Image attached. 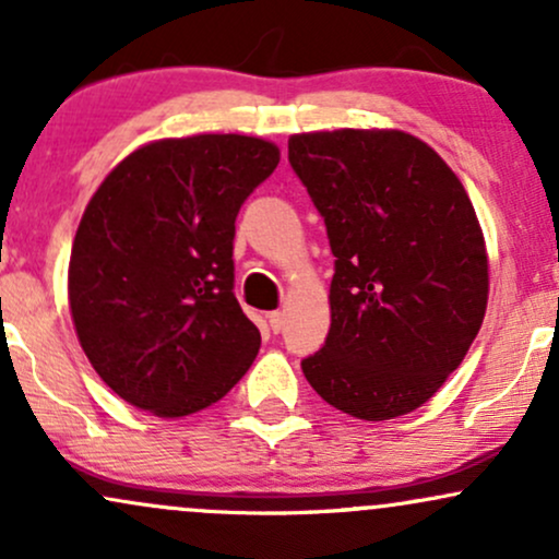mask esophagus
<instances>
[{
	"mask_svg": "<svg viewBox=\"0 0 559 559\" xmlns=\"http://www.w3.org/2000/svg\"><path fill=\"white\" fill-rule=\"evenodd\" d=\"M267 323H271L273 333H278L281 329H284V323H286L284 312H271V316H267Z\"/></svg>",
	"mask_w": 559,
	"mask_h": 559,
	"instance_id": "1",
	"label": "esophagus"
}]
</instances>
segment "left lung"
Here are the masks:
<instances>
[{"instance_id": "8db88e82", "label": "left lung", "mask_w": 559, "mask_h": 559, "mask_svg": "<svg viewBox=\"0 0 559 559\" xmlns=\"http://www.w3.org/2000/svg\"><path fill=\"white\" fill-rule=\"evenodd\" d=\"M288 163L329 228L336 273L310 386L360 420H394L444 386L489 301V254L463 181L400 128L294 133Z\"/></svg>"}]
</instances>
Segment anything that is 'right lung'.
Returning <instances> with one entry per match:
<instances>
[{
  "label": "right lung",
  "instance_id": "1",
  "mask_svg": "<svg viewBox=\"0 0 559 559\" xmlns=\"http://www.w3.org/2000/svg\"><path fill=\"white\" fill-rule=\"evenodd\" d=\"M281 150L243 133L141 144L88 199L68 265L75 336L120 400L183 418L228 394L260 352L234 297L243 199Z\"/></svg>",
  "mask_w": 559,
  "mask_h": 559
}]
</instances>
